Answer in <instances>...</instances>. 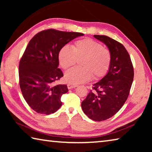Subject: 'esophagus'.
Masks as SVG:
<instances>
[{
	"mask_svg": "<svg viewBox=\"0 0 152 152\" xmlns=\"http://www.w3.org/2000/svg\"><path fill=\"white\" fill-rule=\"evenodd\" d=\"M68 89H71V88H76V87L78 86V84H71V83H69L68 84Z\"/></svg>",
	"mask_w": 152,
	"mask_h": 152,
	"instance_id": "1",
	"label": "esophagus"
}]
</instances>
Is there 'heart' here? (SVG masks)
<instances>
[{
	"mask_svg": "<svg viewBox=\"0 0 152 152\" xmlns=\"http://www.w3.org/2000/svg\"><path fill=\"white\" fill-rule=\"evenodd\" d=\"M60 66L68 70L75 65L77 60H82V68H74L65 74V80L71 84L83 83L93 79H100L109 71L111 62V54L108 49L96 41L89 38L78 40L74 43L72 49L64 46L58 52Z\"/></svg>",
	"mask_w": 152,
	"mask_h": 152,
	"instance_id": "b5f03b06",
	"label": "heart"
}]
</instances>
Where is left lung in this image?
<instances>
[{
	"label": "left lung",
	"instance_id": "left-lung-1",
	"mask_svg": "<svg viewBox=\"0 0 152 152\" xmlns=\"http://www.w3.org/2000/svg\"><path fill=\"white\" fill-rule=\"evenodd\" d=\"M94 37L109 48L111 62L106 76L93 84L81 105L90 119L102 121L116 114L127 101L134 71L129 54L123 45L106 35Z\"/></svg>",
	"mask_w": 152,
	"mask_h": 152
}]
</instances>
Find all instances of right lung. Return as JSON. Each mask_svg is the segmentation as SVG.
Instances as JSON below:
<instances>
[{
  "label": "right lung",
  "instance_id": "1",
  "mask_svg": "<svg viewBox=\"0 0 152 152\" xmlns=\"http://www.w3.org/2000/svg\"><path fill=\"white\" fill-rule=\"evenodd\" d=\"M82 35L50 29L37 33L28 43L19 61V86L25 100L35 112L50 115L61 107V96L68 89L66 84H53L64 76L58 68V52Z\"/></svg>",
  "mask_w": 152,
  "mask_h": 152
}]
</instances>
